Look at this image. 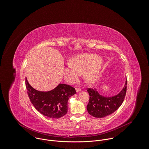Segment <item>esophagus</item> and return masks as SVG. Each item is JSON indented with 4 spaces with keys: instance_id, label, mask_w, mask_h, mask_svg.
<instances>
[{
    "instance_id": "1",
    "label": "esophagus",
    "mask_w": 149,
    "mask_h": 149,
    "mask_svg": "<svg viewBox=\"0 0 149 149\" xmlns=\"http://www.w3.org/2000/svg\"><path fill=\"white\" fill-rule=\"evenodd\" d=\"M75 90H76V92H77V93H79V92L81 91V89L80 88H75Z\"/></svg>"
}]
</instances>
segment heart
Segmentation results:
<instances>
[{"instance_id":"heart-1","label":"heart","mask_w":149,"mask_h":149,"mask_svg":"<svg viewBox=\"0 0 149 149\" xmlns=\"http://www.w3.org/2000/svg\"><path fill=\"white\" fill-rule=\"evenodd\" d=\"M101 59L94 54H83L72 58L64 68L63 75L67 81L72 82L77 80L81 73H84V79L88 84H94L98 79Z\"/></svg>"}]
</instances>
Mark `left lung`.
Here are the masks:
<instances>
[{"mask_svg":"<svg viewBox=\"0 0 149 149\" xmlns=\"http://www.w3.org/2000/svg\"><path fill=\"white\" fill-rule=\"evenodd\" d=\"M127 79L122 90L112 97L103 96L97 89L89 88L90 101L87 106L88 113L97 118H103L115 112L124 101L127 90Z\"/></svg>","mask_w":149,"mask_h":149,"instance_id":"obj_1","label":"left lung"}]
</instances>
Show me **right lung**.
Returning <instances> with one entry per match:
<instances>
[{"mask_svg": "<svg viewBox=\"0 0 149 149\" xmlns=\"http://www.w3.org/2000/svg\"><path fill=\"white\" fill-rule=\"evenodd\" d=\"M26 87L31 102L42 115L51 118H59L68 111V101L75 93L74 88L65 84H59L48 91L33 88L26 78Z\"/></svg>", "mask_w": 149, "mask_h": 149, "instance_id": "add662e5", "label": "right lung"}]
</instances>
